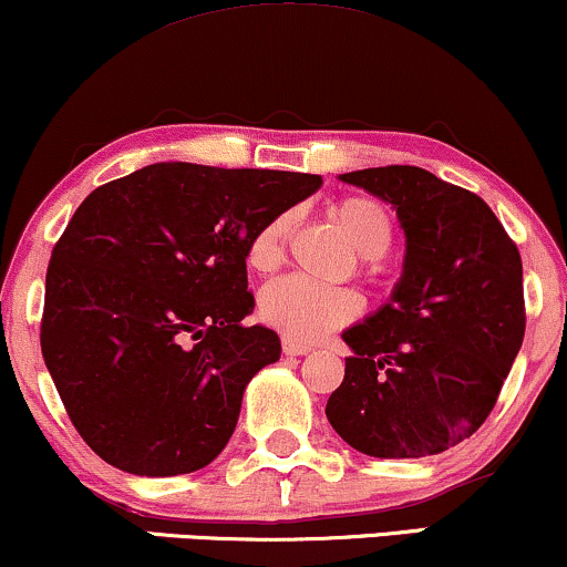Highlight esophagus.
I'll use <instances>...</instances> for the list:
<instances>
[{
  "mask_svg": "<svg viewBox=\"0 0 567 567\" xmlns=\"http://www.w3.org/2000/svg\"><path fill=\"white\" fill-rule=\"evenodd\" d=\"M284 352L291 354V358H302V354L312 352L310 344H302V341H295V339H286L284 337Z\"/></svg>",
  "mask_w": 567,
  "mask_h": 567,
  "instance_id": "34e87169",
  "label": "esophagus"
}]
</instances>
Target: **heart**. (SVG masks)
I'll use <instances>...</instances> for the list:
<instances>
[{"instance_id": "1", "label": "heart", "mask_w": 567, "mask_h": 567, "mask_svg": "<svg viewBox=\"0 0 567 567\" xmlns=\"http://www.w3.org/2000/svg\"><path fill=\"white\" fill-rule=\"evenodd\" d=\"M331 218L344 230L354 251L362 255V270L375 276L381 270V257L394 244V218L381 199L368 194H349L331 205ZM289 213L272 215L247 241V265L257 272H270L284 262L286 241L291 234ZM362 302L358 291L341 286H318L307 278L286 276L265 286L260 291V320L276 328L286 339L318 341L326 333L352 323L360 316Z\"/></svg>"}]
</instances>
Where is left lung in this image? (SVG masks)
I'll return each mask as SVG.
<instances>
[{
  "label": "left lung",
  "mask_w": 567,
  "mask_h": 567,
  "mask_svg": "<svg viewBox=\"0 0 567 567\" xmlns=\"http://www.w3.org/2000/svg\"><path fill=\"white\" fill-rule=\"evenodd\" d=\"M394 205L408 255L394 295L347 328L344 381L326 415L370 457H429L473 436L526 333L523 262L478 194L415 165L339 176Z\"/></svg>",
  "instance_id": "1"
}]
</instances>
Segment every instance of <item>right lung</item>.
Wrapping results in <instances>:
<instances>
[{"mask_svg":"<svg viewBox=\"0 0 567 567\" xmlns=\"http://www.w3.org/2000/svg\"><path fill=\"white\" fill-rule=\"evenodd\" d=\"M320 176L157 163L89 194L47 268L41 354L81 439L134 476H178L228 444L278 333L244 326L247 241Z\"/></svg>","mask_w":567,"mask_h":567,"instance_id":"obj_1","label":"right lung"}]
</instances>
